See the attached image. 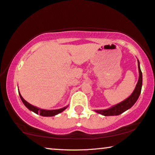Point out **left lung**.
<instances>
[{
  "label": "left lung",
  "mask_w": 155,
  "mask_h": 155,
  "mask_svg": "<svg viewBox=\"0 0 155 155\" xmlns=\"http://www.w3.org/2000/svg\"><path fill=\"white\" fill-rule=\"evenodd\" d=\"M138 68L139 72V77L138 80V83L136 85V87L132 92V94L127 98V99L124 100L120 104H117L114 106L110 107L107 110H95L96 112L99 114H101L104 116H114V115H119L121 113L126 111L127 110L130 108L138 99L140 94H141V87H142V72L140 69L139 62L138 61Z\"/></svg>",
  "instance_id": "obj_1"
}]
</instances>
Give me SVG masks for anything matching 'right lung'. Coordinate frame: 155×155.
<instances>
[{
	"mask_svg": "<svg viewBox=\"0 0 155 155\" xmlns=\"http://www.w3.org/2000/svg\"><path fill=\"white\" fill-rule=\"evenodd\" d=\"M19 95H20L21 99L22 100V101H23V103L24 104V105H25V106L28 107L29 110H31V111H33L34 112H35L36 114H38L39 113V114L41 115V116H44V117L54 116V115L58 114V113L62 112L63 110L67 108V107H63V108H61L58 110H52L40 109V108H38V107H36L35 106H34V105H31L30 104H29L28 102H27L25 100L23 97H22V96L21 95L20 92H19Z\"/></svg>",
	"mask_w": 155,
	"mask_h": 155,
	"instance_id": "1",
	"label": "right lung"
}]
</instances>
